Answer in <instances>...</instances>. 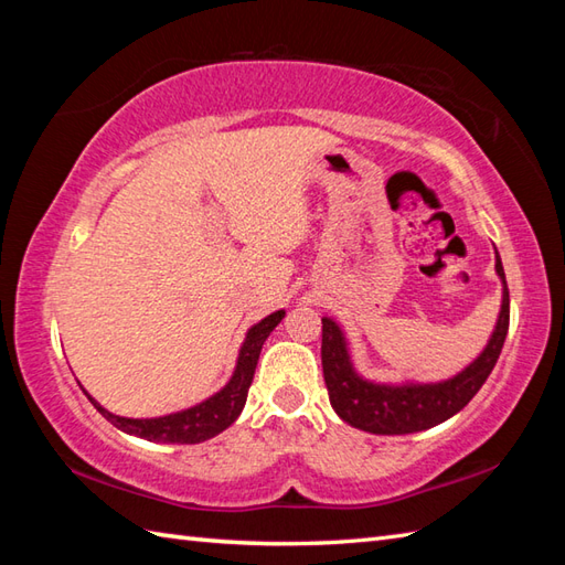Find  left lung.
<instances>
[{"label": "left lung", "mask_w": 565, "mask_h": 565, "mask_svg": "<svg viewBox=\"0 0 565 565\" xmlns=\"http://www.w3.org/2000/svg\"><path fill=\"white\" fill-rule=\"evenodd\" d=\"M498 255V252H495ZM495 271L502 281V303L495 330L483 352L459 374L435 383H379L364 379L352 364L350 344L332 318H322V376L330 393V405L347 425L371 435H413L454 417L481 391L493 371L510 328V291L500 255Z\"/></svg>", "instance_id": "1"}]
</instances>
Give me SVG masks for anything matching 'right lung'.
<instances>
[{
  "instance_id": "add662e5",
  "label": "right lung",
  "mask_w": 565,
  "mask_h": 565,
  "mask_svg": "<svg viewBox=\"0 0 565 565\" xmlns=\"http://www.w3.org/2000/svg\"><path fill=\"white\" fill-rule=\"evenodd\" d=\"M284 316H286L284 310H276V313L259 320L257 326H252L245 334L243 347H239L237 364H235L231 381H227L218 393H213L211 398L201 401L199 405H191V407H186V411L170 413L162 417H146V419L121 417V415H114L106 411V407L94 401L87 391L84 388L82 391L87 393L92 405L97 407V411L106 419H109L114 427L126 431V435H136L140 439L162 441V444L206 441L215 435H221L223 429L231 427L237 419V415L243 413L245 401H247V391L252 386V376H255V369H257L262 344L269 338V332L279 326Z\"/></svg>"
}]
</instances>
